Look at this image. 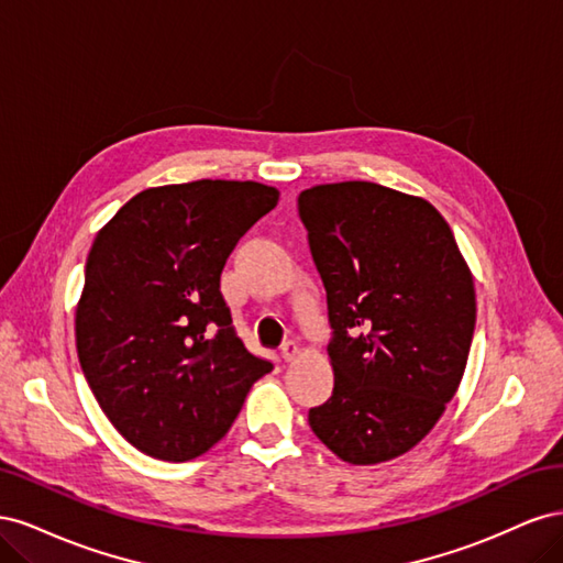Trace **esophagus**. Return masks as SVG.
I'll return each mask as SVG.
<instances>
[{"label":"esophagus","instance_id":"1","mask_svg":"<svg viewBox=\"0 0 563 563\" xmlns=\"http://www.w3.org/2000/svg\"><path fill=\"white\" fill-rule=\"evenodd\" d=\"M298 343H294V340H288V343H284L282 345V360L284 362H294L296 360V356H298Z\"/></svg>","mask_w":563,"mask_h":563}]
</instances>
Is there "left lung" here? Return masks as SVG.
I'll list each match as a JSON object with an SVG mask.
<instances>
[{"label": "left lung", "instance_id": "obj_1", "mask_svg": "<svg viewBox=\"0 0 563 563\" xmlns=\"http://www.w3.org/2000/svg\"><path fill=\"white\" fill-rule=\"evenodd\" d=\"M329 298L333 395L310 428L350 465L418 446L467 366L476 294L467 261L432 203L368 180L298 197Z\"/></svg>", "mask_w": 563, "mask_h": 563}]
</instances>
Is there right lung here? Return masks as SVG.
Masks as SVG:
<instances>
[{
  "mask_svg": "<svg viewBox=\"0 0 563 563\" xmlns=\"http://www.w3.org/2000/svg\"><path fill=\"white\" fill-rule=\"evenodd\" d=\"M277 201V187L255 180L159 185L98 230L75 310L77 356L103 413L141 453L203 455L272 371L236 335L220 275Z\"/></svg>",
  "mask_w": 563,
  "mask_h": 563,
  "instance_id": "obj_1",
  "label": "right lung"
}]
</instances>
